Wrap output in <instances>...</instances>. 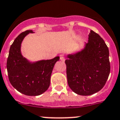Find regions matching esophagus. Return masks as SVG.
<instances>
[{
	"instance_id": "esophagus-1",
	"label": "esophagus",
	"mask_w": 120,
	"mask_h": 120,
	"mask_svg": "<svg viewBox=\"0 0 120 120\" xmlns=\"http://www.w3.org/2000/svg\"><path fill=\"white\" fill-rule=\"evenodd\" d=\"M60 60L61 61H62V62H64L65 61V58L64 56H61L60 57Z\"/></svg>"
}]
</instances>
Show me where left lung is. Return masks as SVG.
Wrapping results in <instances>:
<instances>
[{
    "instance_id": "obj_1",
    "label": "left lung",
    "mask_w": 120,
    "mask_h": 120,
    "mask_svg": "<svg viewBox=\"0 0 120 120\" xmlns=\"http://www.w3.org/2000/svg\"><path fill=\"white\" fill-rule=\"evenodd\" d=\"M67 57L68 84L74 93L88 96L104 87L110 73V63L108 48L98 34L90 30L83 48Z\"/></svg>"
}]
</instances>
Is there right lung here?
<instances>
[{"mask_svg": "<svg viewBox=\"0 0 120 120\" xmlns=\"http://www.w3.org/2000/svg\"><path fill=\"white\" fill-rule=\"evenodd\" d=\"M33 30L21 33L9 49L6 67L9 82L18 92L27 96H38L48 89L55 64L59 56L52 59L30 61L22 55L21 44L24 38Z\"/></svg>", "mask_w": 120, "mask_h": 120, "instance_id": "right-lung-1", "label": "right lung"}]
</instances>
